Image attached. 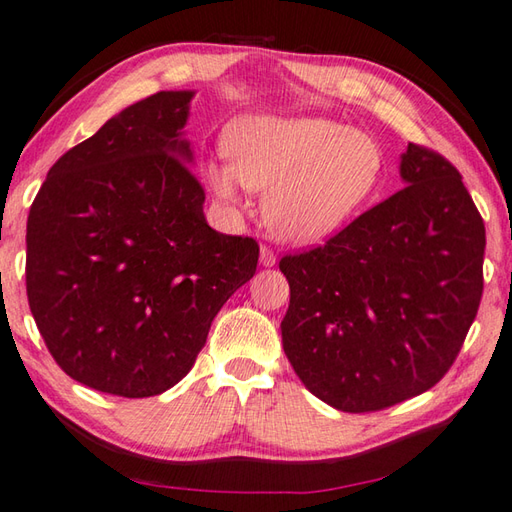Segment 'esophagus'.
<instances>
[{
	"mask_svg": "<svg viewBox=\"0 0 512 512\" xmlns=\"http://www.w3.org/2000/svg\"><path fill=\"white\" fill-rule=\"evenodd\" d=\"M260 265H263V267H274L276 265V254L271 252L269 247H260Z\"/></svg>",
	"mask_w": 512,
	"mask_h": 512,
	"instance_id": "obj_1",
	"label": "esophagus"
}]
</instances>
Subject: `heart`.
Returning <instances> with one entry per match:
<instances>
[{"mask_svg": "<svg viewBox=\"0 0 512 512\" xmlns=\"http://www.w3.org/2000/svg\"><path fill=\"white\" fill-rule=\"evenodd\" d=\"M227 159L203 179L225 205L265 192L263 214L278 238L318 245L356 218L378 190L382 150L364 132L305 114H252L225 132Z\"/></svg>", "mask_w": 512, "mask_h": 512, "instance_id": "obj_1", "label": "heart"}]
</instances>
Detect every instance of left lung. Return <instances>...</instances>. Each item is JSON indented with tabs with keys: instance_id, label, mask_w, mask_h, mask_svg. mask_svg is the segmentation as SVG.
<instances>
[{
	"instance_id": "left-lung-1",
	"label": "left lung",
	"mask_w": 512,
	"mask_h": 512,
	"mask_svg": "<svg viewBox=\"0 0 512 512\" xmlns=\"http://www.w3.org/2000/svg\"><path fill=\"white\" fill-rule=\"evenodd\" d=\"M404 190L311 252L285 256L283 349L338 411H380L435 387L482 300L486 229L462 176L409 143Z\"/></svg>"
}]
</instances>
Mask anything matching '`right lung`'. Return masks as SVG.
<instances>
[{"mask_svg": "<svg viewBox=\"0 0 512 512\" xmlns=\"http://www.w3.org/2000/svg\"><path fill=\"white\" fill-rule=\"evenodd\" d=\"M192 99L163 90L114 114L52 165L30 207L28 305L52 358L90 389H172L256 274L254 238L205 221L183 132Z\"/></svg>", "mask_w": 512, "mask_h": 512, "instance_id": "right-lung-1", "label": "right lung"}]
</instances>
